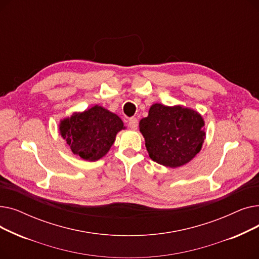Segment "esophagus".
<instances>
[{"label": "esophagus", "mask_w": 259, "mask_h": 259, "mask_svg": "<svg viewBox=\"0 0 259 259\" xmlns=\"http://www.w3.org/2000/svg\"><path fill=\"white\" fill-rule=\"evenodd\" d=\"M138 126H139V120L137 117H131L129 119V127L132 129V130H137L138 129Z\"/></svg>", "instance_id": "1"}]
</instances>
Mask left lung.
<instances>
[{
  "mask_svg": "<svg viewBox=\"0 0 259 259\" xmlns=\"http://www.w3.org/2000/svg\"><path fill=\"white\" fill-rule=\"evenodd\" d=\"M149 156L157 164L179 168L191 161L206 140L205 120L194 109L153 104L140 120Z\"/></svg>",
  "mask_w": 259,
  "mask_h": 259,
  "instance_id": "left-lung-1",
  "label": "left lung"
}]
</instances>
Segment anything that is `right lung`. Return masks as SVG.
<instances>
[{"label":"right lung","mask_w":259,"mask_h":259,"mask_svg":"<svg viewBox=\"0 0 259 259\" xmlns=\"http://www.w3.org/2000/svg\"><path fill=\"white\" fill-rule=\"evenodd\" d=\"M125 128L117 114L100 105L73 112L59 124L61 137L72 153L88 161L104 157L114 144L116 134Z\"/></svg>","instance_id":"obj_1"}]
</instances>
